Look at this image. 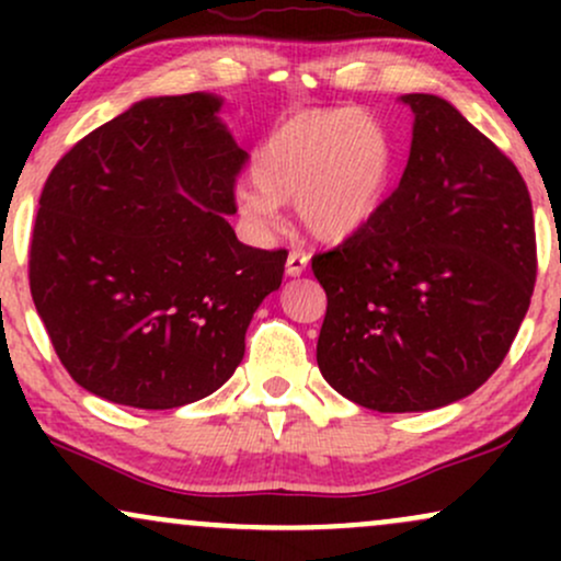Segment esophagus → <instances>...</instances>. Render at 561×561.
<instances>
[{
    "label": "esophagus",
    "mask_w": 561,
    "mask_h": 561,
    "mask_svg": "<svg viewBox=\"0 0 561 561\" xmlns=\"http://www.w3.org/2000/svg\"><path fill=\"white\" fill-rule=\"evenodd\" d=\"M289 276H300L308 268V255L302 250H289L287 263H285Z\"/></svg>",
    "instance_id": "esophagus-1"
}]
</instances>
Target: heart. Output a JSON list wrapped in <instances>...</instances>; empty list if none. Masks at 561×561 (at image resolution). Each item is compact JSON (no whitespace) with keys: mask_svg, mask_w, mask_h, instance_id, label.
<instances>
[{"mask_svg":"<svg viewBox=\"0 0 561 561\" xmlns=\"http://www.w3.org/2000/svg\"><path fill=\"white\" fill-rule=\"evenodd\" d=\"M392 169V139L371 115L351 107L298 113L255 152L253 176L237 184V210L248 227L272 231L282 203L298 199L300 221L311 234L345 240L382 208Z\"/></svg>","mask_w":561,"mask_h":561,"instance_id":"obj_1","label":"heart"}]
</instances>
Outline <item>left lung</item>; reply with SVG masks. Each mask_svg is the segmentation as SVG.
Returning a JSON list of instances; mask_svg holds the SVG:
<instances>
[{"label":"left lung","instance_id":"left-lung-1","mask_svg":"<svg viewBox=\"0 0 561 561\" xmlns=\"http://www.w3.org/2000/svg\"><path fill=\"white\" fill-rule=\"evenodd\" d=\"M414 113L401 184L366 227L311 259L327 293L321 375L385 414L467 398L499 369L536 287L525 179L435 94Z\"/></svg>","mask_w":561,"mask_h":561}]
</instances>
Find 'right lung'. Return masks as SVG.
<instances>
[{"label": "right lung", "mask_w": 561, "mask_h": 561, "mask_svg": "<svg viewBox=\"0 0 561 561\" xmlns=\"http://www.w3.org/2000/svg\"><path fill=\"white\" fill-rule=\"evenodd\" d=\"M214 94L150 96L57 160L38 197L28 282L68 375L134 409L221 388L287 250L237 240L248 152Z\"/></svg>", "instance_id": "1"}]
</instances>
